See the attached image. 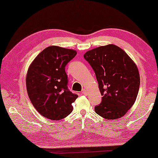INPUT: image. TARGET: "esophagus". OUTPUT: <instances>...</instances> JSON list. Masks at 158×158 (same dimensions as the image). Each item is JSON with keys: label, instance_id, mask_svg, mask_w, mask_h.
I'll return each instance as SVG.
<instances>
[{"label": "esophagus", "instance_id": "34e87169", "mask_svg": "<svg viewBox=\"0 0 158 158\" xmlns=\"http://www.w3.org/2000/svg\"><path fill=\"white\" fill-rule=\"evenodd\" d=\"M82 94H84V95H86V94H87V91H86V90L83 89V90H82Z\"/></svg>", "mask_w": 158, "mask_h": 158}]
</instances>
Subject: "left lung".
Masks as SVG:
<instances>
[{
  "label": "left lung",
  "mask_w": 158,
  "mask_h": 158,
  "mask_svg": "<svg viewBox=\"0 0 158 158\" xmlns=\"http://www.w3.org/2000/svg\"><path fill=\"white\" fill-rule=\"evenodd\" d=\"M96 74L102 101L95 111L106 119L122 117L139 92V70L125 52L114 44L101 46L83 55Z\"/></svg>",
  "instance_id": "left-lung-1"
}]
</instances>
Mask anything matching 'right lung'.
<instances>
[{
	"mask_svg": "<svg viewBox=\"0 0 158 158\" xmlns=\"http://www.w3.org/2000/svg\"><path fill=\"white\" fill-rule=\"evenodd\" d=\"M77 55L73 49L50 46L36 56L27 75L29 99L41 115L60 120L72 112V103L78 96L68 87L65 66Z\"/></svg>",
	"mask_w": 158,
	"mask_h": 158,
	"instance_id": "obj_1",
	"label": "right lung"
}]
</instances>
